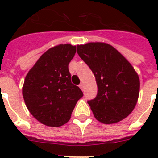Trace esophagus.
<instances>
[{"label": "esophagus", "mask_w": 158, "mask_h": 158, "mask_svg": "<svg viewBox=\"0 0 158 158\" xmlns=\"http://www.w3.org/2000/svg\"><path fill=\"white\" fill-rule=\"evenodd\" d=\"M79 88H80V89H81L82 90H84V84H83V83L79 84Z\"/></svg>", "instance_id": "obj_1"}]
</instances>
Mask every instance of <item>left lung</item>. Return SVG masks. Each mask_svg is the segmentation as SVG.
Here are the masks:
<instances>
[{"instance_id": "obj_1", "label": "left lung", "mask_w": 158, "mask_h": 158, "mask_svg": "<svg viewBox=\"0 0 158 158\" xmlns=\"http://www.w3.org/2000/svg\"><path fill=\"white\" fill-rule=\"evenodd\" d=\"M79 57L96 78L98 94L88 101L97 120L117 123L132 112L139 94V78L130 62L107 43L77 46Z\"/></svg>"}]
</instances>
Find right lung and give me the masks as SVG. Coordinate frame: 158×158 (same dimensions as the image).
<instances>
[{"mask_svg":"<svg viewBox=\"0 0 158 158\" xmlns=\"http://www.w3.org/2000/svg\"><path fill=\"white\" fill-rule=\"evenodd\" d=\"M76 47L60 44L43 53L28 71L23 85L26 106L42 124L59 127L70 119L78 100L84 96L71 83L69 63Z\"/></svg>","mask_w":158,"mask_h":158,"instance_id":"right-lung-1","label":"right lung"}]
</instances>
